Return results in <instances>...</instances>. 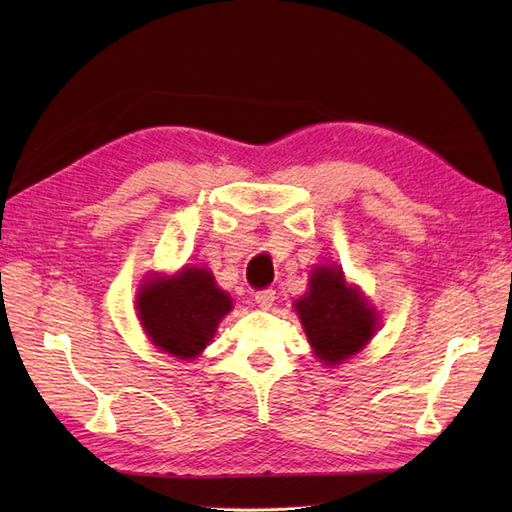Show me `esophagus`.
Returning <instances> with one entry per match:
<instances>
[{
    "mask_svg": "<svg viewBox=\"0 0 512 512\" xmlns=\"http://www.w3.org/2000/svg\"><path fill=\"white\" fill-rule=\"evenodd\" d=\"M254 299H256V303H258L262 309H269V307L273 305V301H275V290H271V288L258 290Z\"/></svg>",
    "mask_w": 512,
    "mask_h": 512,
    "instance_id": "1",
    "label": "esophagus"
}]
</instances>
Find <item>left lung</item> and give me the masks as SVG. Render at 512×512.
Segmentation results:
<instances>
[{"mask_svg":"<svg viewBox=\"0 0 512 512\" xmlns=\"http://www.w3.org/2000/svg\"><path fill=\"white\" fill-rule=\"evenodd\" d=\"M294 309L301 318L309 346L324 365H339L367 346L378 329V312L359 286H350L337 265L312 271L309 290Z\"/></svg>","mask_w":512,"mask_h":512,"instance_id":"obj_1","label":"left lung"}]
</instances>
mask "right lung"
Returning a JSON list of instances; mask_svg holds the SVG:
<instances>
[{
	"label": "right lung",
	"mask_w": 512,
	"mask_h": 512,
	"mask_svg": "<svg viewBox=\"0 0 512 512\" xmlns=\"http://www.w3.org/2000/svg\"><path fill=\"white\" fill-rule=\"evenodd\" d=\"M232 309L230 294L205 267L149 277L136 294V312L149 342L175 359L192 361L207 348Z\"/></svg>",
	"instance_id": "right-lung-1"
}]
</instances>
